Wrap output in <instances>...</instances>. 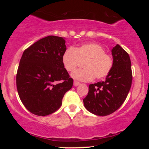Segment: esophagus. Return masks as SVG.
Instances as JSON below:
<instances>
[{
	"instance_id": "obj_1",
	"label": "esophagus",
	"mask_w": 149,
	"mask_h": 149,
	"mask_svg": "<svg viewBox=\"0 0 149 149\" xmlns=\"http://www.w3.org/2000/svg\"><path fill=\"white\" fill-rule=\"evenodd\" d=\"M80 85V83H79V82H78V81H76V80H75L74 82H73V85H74L75 87H77V86H78V85Z\"/></svg>"
}]
</instances>
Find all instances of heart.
<instances>
[{
    "label": "heart",
    "instance_id": "1",
    "mask_svg": "<svg viewBox=\"0 0 149 149\" xmlns=\"http://www.w3.org/2000/svg\"><path fill=\"white\" fill-rule=\"evenodd\" d=\"M83 69L75 71L71 77L80 81H90L95 78L102 79L112 70L113 59L100 44L87 42L75 48L67 49L61 57L63 66L69 72L76 69L79 61H83Z\"/></svg>",
    "mask_w": 149,
    "mask_h": 149
}]
</instances>
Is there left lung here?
<instances>
[{
  "instance_id": "8db88e82",
  "label": "left lung",
  "mask_w": 149,
  "mask_h": 149,
  "mask_svg": "<svg viewBox=\"0 0 149 149\" xmlns=\"http://www.w3.org/2000/svg\"><path fill=\"white\" fill-rule=\"evenodd\" d=\"M113 66L104 81L89 85L83 100L85 109L95 115H110L120 107L130 90L132 73L129 54L117 44L111 50Z\"/></svg>"
}]
</instances>
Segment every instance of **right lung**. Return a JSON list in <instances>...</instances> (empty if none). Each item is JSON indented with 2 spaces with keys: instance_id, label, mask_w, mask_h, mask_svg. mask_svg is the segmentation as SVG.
Masks as SVG:
<instances>
[{
  "instance_id": "right-lung-1",
  "label": "right lung",
  "mask_w": 149,
  "mask_h": 149,
  "mask_svg": "<svg viewBox=\"0 0 149 149\" xmlns=\"http://www.w3.org/2000/svg\"><path fill=\"white\" fill-rule=\"evenodd\" d=\"M64 38L49 36L38 40L23 52L17 73V92L22 104L31 113L45 116L61 105L73 80L63 66L66 50Z\"/></svg>"
}]
</instances>
